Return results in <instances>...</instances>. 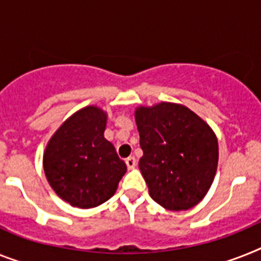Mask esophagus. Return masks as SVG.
<instances>
[{"label": "esophagus", "mask_w": 261, "mask_h": 261, "mask_svg": "<svg viewBox=\"0 0 261 261\" xmlns=\"http://www.w3.org/2000/svg\"><path fill=\"white\" fill-rule=\"evenodd\" d=\"M125 164L128 167V169H133L136 167V159L135 157H128L125 160Z\"/></svg>", "instance_id": "1"}]
</instances>
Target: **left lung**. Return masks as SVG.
Listing matches in <instances>:
<instances>
[{"instance_id":"obj_1","label":"left lung","mask_w":261,"mask_h":261,"mask_svg":"<svg viewBox=\"0 0 261 261\" xmlns=\"http://www.w3.org/2000/svg\"><path fill=\"white\" fill-rule=\"evenodd\" d=\"M139 168L150 197L169 211H187L204 199L213 182L219 144L211 126L184 105L160 102L135 112Z\"/></svg>"}]
</instances>
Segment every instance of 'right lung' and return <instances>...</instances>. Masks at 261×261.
<instances>
[{
    "mask_svg": "<svg viewBox=\"0 0 261 261\" xmlns=\"http://www.w3.org/2000/svg\"><path fill=\"white\" fill-rule=\"evenodd\" d=\"M107 113L85 107L62 124L44 153L46 180L62 200L93 208L115 195L126 165L104 137Z\"/></svg>",
    "mask_w": 261,
    "mask_h": 261,
    "instance_id": "1",
    "label": "right lung"
}]
</instances>
